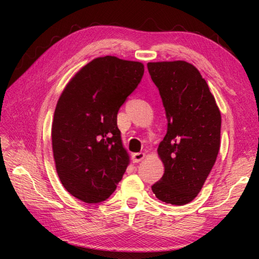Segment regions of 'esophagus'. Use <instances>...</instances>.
<instances>
[{"mask_svg": "<svg viewBox=\"0 0 259 259\" xmlns=\"http://www.w3.org/2000/svg\"><path fill=\"white\" fill-rule=\"evenodd\" d=\"M131 157H133V162H135V163H138V162H140L144 159V157H145V153H143V152L134 153V154L131 155Z\"/></svg>", "mask_w": 259, "mask_h": 259, "instance_id": "1", "label": "esophagus"}]
</instances>
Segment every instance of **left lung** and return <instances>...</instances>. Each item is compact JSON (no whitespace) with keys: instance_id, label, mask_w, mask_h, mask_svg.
I'll return each mask as SVG.
<instances>
[{"instance_id":"1","label":"left lung","mask_w":259,"mask_h":259,"mask_svg":"<svg viewBox=\"0 0 259 259\" xmlns=\"http://www.w3.org/2000/svg\"><path fill=\"white\" fill-rule=\"evenodd\" d=\"M168 129L157 153L164 174L152 186L162 202L184 205L202 188L221 146L222 116L198 68L184 60L148 63Z\"/></svg>"}]
</instances>
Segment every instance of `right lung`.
Listing matches in <instances>:
<instances>
[{
	"instance_id": "right-lung-1",
	"label": "right lung",
	"mask_w": 259,
	"mask_h": 259,
	"mask_svg": "<svg viewBox=\"0 0 259 259\" xmlns=\"http://www.w3.org/2000/svg\"><path fill=\"white\" fill-rule=\"evenodd\" d=\"M144 75L139 61L99 57L65 87L51 128L56 170L69 194L98 203L115 191L129 164L116 117Z\"/></svg>"
}]
</instances>
